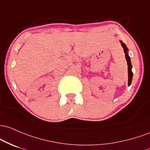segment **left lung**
<instances>
[{
    "instance_id": "8db88e82",
    "label": "left lung",
    "mask_w": 150,
    "mask_h": 150,
    "mask_svg": "<svg viewBox=\"0 0 150 150\" xmlns=\"http://www.w3.org/2000/svg\"><path fill=\"white\" fill-rule=\"evenodd\" d=\"M121 45L124 49V52L125 54V59L127 60V71H128V86H130L131 83H132V76H133V73L132 71V64H131V61H130V58H129V55H128V50H127V47L126 45L122 42V41H120Z\"/></svg>"
}]
</instances>
